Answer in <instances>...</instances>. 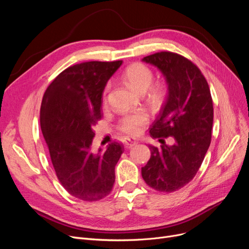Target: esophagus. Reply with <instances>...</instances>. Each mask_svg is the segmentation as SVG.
I'll list each match as a JSON object with an SVG mask.
<instances>
[{
	"label": "esophagus",
	"mask_w": 249,
	"mask_h": 249,
	"mask_svg": "<svg viewBox=\"0 0 249 249\" xmlns=\"http://www.w3.org/2000/svg\"><path fill=\"white\" fill-rule=\"evenodd\" d=\"M136 144H137L136 139H133V138H126V139L124 140V145H125L126 148H130V147H132V146H134V145H136Z\"/></svg>",
	"instance_id": "obj_1"
}]
</instances>
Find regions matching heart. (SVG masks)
<instances>
[{
  "mask_svg": "<svg viewBox=\"0 0 249 249\" xmlns=\"http://www.w3.org/2000/svg\"><path fill=\"white\" fill-rule=\"evenodd\" d=\"M122 80L124 83L138 94H147L149 101L152 104L161 102L165 89L160 84H154L153 71L143 63H133L127 67L123 73ZM109 89V85L106 89ZM149 122V116L145 112H138L134 114L125 115L119 121L118 128L121 132L128 135H137L142 131V128Z\"/></svg>",
  "mask_w": 249,
  "mask_h": 249,
  "instance_id": "heart-1",
  "label": "heart"
}]
</instances>
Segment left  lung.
<instances>
[{"mask_svg": "<svg viewBox=\"0 0 249 249\" xmlns=\"http://www.w3.org/2000/svg\"><path fill=\"white\" fill-rule=\"evenodd\" d=\"M153 64L165 77L168 94L149 133L163 144L149 145L151 152L141 175L159 192H176L194 178L210 146L213 101L205 76L197 65L175 52L161 51L142 59ZM175 139L173 146L163 138Z\"/></svg>", "mask_w": 249, "mask_h": 249, "instance_id": "obj_1", "label": "left lung"}]
</instances>
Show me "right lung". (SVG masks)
<instances>
[{"mask_svg": "<svg viewBox=\"0 0 249 249\" xmlns=\"http://www.w3.org/2000/svg\"><path fill=\"white\" fill-rule=\"evenodd\" d=\"M122 60L88 61L61 71L46 89L40 126L52 165L62 187L87 202L108 196L123 145L112 142L101 153L91 151L93 127L101 120L102 96Z\"/></svg>", "mask_w": 249, "mask_h": 249, "instance_id": "right-lung-1", "label": "right lung"}]
</instances>
